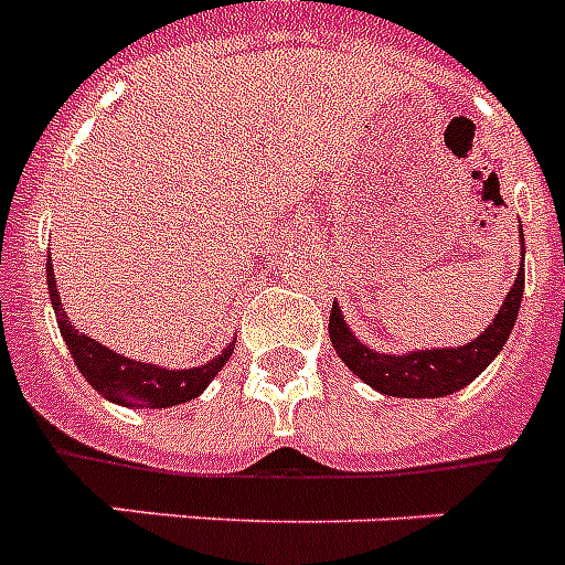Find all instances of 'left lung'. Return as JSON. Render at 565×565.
<instances>
[{
	"label": "left lung",
	"instance_id": "1",
	"mask_svg": "<svg viewBox=\"0 0 565 565\" xmlns=\"http://www.w3.org/2000/svg\"><path fill=\"white\" fill-rule=\"evenodd\" d=\"M522 292H525V273L520 267V275L499 307L497 319L467 345L429 348V351H409V354H380L354 337L339 305L330 307V342L337 348L339 360L345 362L362 383H369L377 392L392 394V397H447L458 388L470 386L505 348L516 313H520Z\"/></svg>",
	"mask_w": 565,
	"mask_h": 565
}]
</instances>
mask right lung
<instances>
[{"mask_svg": "<svg viewBox=\"0 0 565 565\" xmlns=\"http://www.w3.org/2000/svg\"><path fill=\"white\" fill-rule=\"evenodd\" d=\"M45 281H49V296H52L54 316H57L60 337L66 339L68 354L75 360L77 371L84 374L86 383L107 401L121 403V406H139V409H168L179 403L194 401L205 392L217 371L226 365V360L235 351V342L223 348V354L214 356L205 365L196 369H162L153 362H136L130 356H121L100 345L92 337L81 333L75 324H68V316L63 310V301L57 296V281H54L52 260H45Z\"/></svg>", "mask_w": 565, "mask_h": 565, "instance_id": "obj_1", "label": "right lung"}]
</instances>
